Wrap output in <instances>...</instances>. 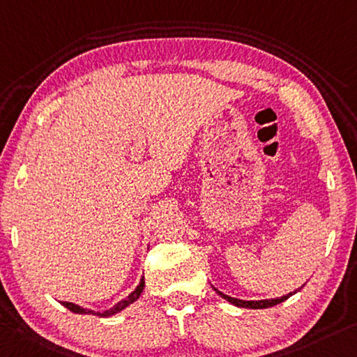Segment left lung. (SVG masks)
<instances>
[{"label":"left lung","mask_w":357,"mask_h":357,"mask_svg":"<svg viewBox=\"0 0 357 357\" xmlns=\"http://www.w3.org/2000/svg\"><path fill=\"white\" fill-rule=\"evenodd\" d=\"M214 291H216L219 296L222 297V298H225V301H227V302L236 305V307L251 308V310H260V308L275 307V305H278L281 302H284L286 298H289L292 294H296V292H291V294H287V296H282L280 298H268V301H240V298H234V297H230V296H225V294H222V292L218 291V289H214Z\"/></svg>","instance_id":"8db88e82"}]
</instances>
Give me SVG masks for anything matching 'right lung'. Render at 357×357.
<instances>
[{"instance_id": "add662e5", "label": "right lung", "mask_w": 357, "mask_h": 357, "mask_svg": "<svg viewBox=\"0 0 357 357\" xmlns=\"http://www.w3.org/2000/svg\"><path fill=\"white\" fill-rule=\"evenodd\" d=\"M143 289H144V278H141L139 284L137 286V289H135L132 294H130L128 297L123 298V301H121L117 305H114V307H112L111 310L103 311V313H98V311H97V313H95V311H92V310L82 308V307H79V305L70 303V302H61V305H63V307H66L70 311H73V313H77V314H97V316H100V318H107V316L116 314V313H119V311H122L123 308H127L130 303H133L135 301H138L139 296H141V292H143Z\"/></svg>"}]
</instances>
